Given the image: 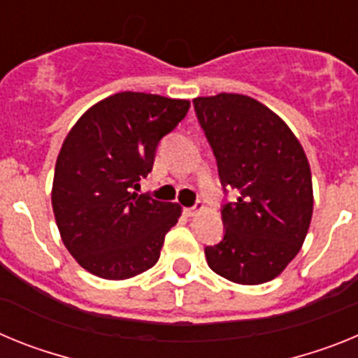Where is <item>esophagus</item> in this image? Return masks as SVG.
Here are the masks:
<instances>
[{
  "mask_svg": "<svg viewBox=\"0 0 358 358\" xmlns=\"http://www.w3.org/2000/svg\"><path fill=\"white\" fill-rule=\"evenodd\" d=\"M202 210H204V204H195V206L192 208H185V213L188 215V217H195V215L201 213Z\"/></svg>",
  "mask_w": 358,
  "mask_h": 358,
  "instance_id": "1",
  "label": "esophagus"
}]
</instances>
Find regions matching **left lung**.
Masks as SVG:
<instances>
[{
	"label": "left lung",
	"mask_w": 358,
	"mask_h": 358,
	"mask_svg": "<svg viewBox=\"0 0 358 358\" xmlns=\"http://www.w3.org/2000/svg\"><path fill=\"white\" fill-rule=\"evenodd\" d=\"M218 166L224 238L204 249L210 268L240 285L271 281L294 260L308 233L314 194L301 143L287 123L251 96L220 93L194 100Z\"/></svg>",
	"instance_id": "1"
}]
</instances>
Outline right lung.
Wrapping results in <instances>:
<instances>
[{
	"label": "right lung",
	"mask_w": 358,
	"mask_h": 358,
	"mask_svg": "<svg viewBox=\"0 0 358 358\" xmlns=\"http://www.w3.org/2000/svg\"><path fill=\"white\" fill-rule=\"evenodd\" d=\"M188 109V100L123 91L85 110L66 136L53 213L66 249L94 276L127 280L159 260L181 206L132 188L152 172L157 145Z\"/></svg>",
	"instance_id": "1"
}]
</instances>
